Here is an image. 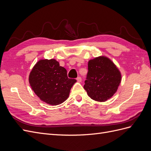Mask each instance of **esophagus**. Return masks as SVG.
<instances>
[{"instance_id": "1", "label": "esophagus", "mask_w": 151, "mask_h": 151, "mask_svg": "<svg viewBox=\"0 0 151 151\" xmlns=\"http://www.w3.org/2000/svg\"><path fill=\"white\" fill-rule=\"evenodd\" d=\"M77 81L79 82V83H80V82H81V81H82V78L81 77H77Z\"/></svg>"}]
</instances>
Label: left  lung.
<instances>
[{
    "label": "left lung",
    "mask_w": 151,
    "mask_h": 151,
    "mask_svg": "<svg viewBox=\"0 0 151 151\" xmlns=\"http://www.w3.org/2000/svg\"><path fill=\"white\" fill-rule=\"evenodd\" d=\"M121 79L120 72L111 60L98 57L88 62L84 88L91 99L106 101L116 92Z\"/></svg>",
    "instance_id": "1"
}]
</instances>
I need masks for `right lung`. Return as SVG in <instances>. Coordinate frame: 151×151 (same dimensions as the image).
<instances>
[{
	"mask_svg": "<svg viewBox=\"0 0 151 151\" xmlns=\"http://www.w3.org/2000/svg\"><path fill=\"white\" fill-rule=\"evenodd\" d=\"M76 81L68 78L67 70L55 59L40 60L29 76V84L35 93L42 101L51 105L64 102Z\"/></svg>",
	"mask_w": 151,
	"mask_h": 151,
	"instance_id": "add662e5",
	"label": "right lung"
}]
</instances>
